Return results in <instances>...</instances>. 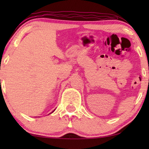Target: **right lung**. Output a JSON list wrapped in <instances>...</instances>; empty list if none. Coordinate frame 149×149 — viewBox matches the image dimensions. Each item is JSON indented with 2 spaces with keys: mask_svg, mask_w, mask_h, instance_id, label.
Listing matches in <instances>:
<instances>
[{
  "mask_svg": "<svg viewBox=\"0 0 149 149\" xmlns=\"http://www.w3.org/2000/svg\"><path fill=\"white\" fill-rule=\"evenodd\" d=\"M54 111H53V112H54Z\"/></svg>",
  "mask_w": 149,
  "mask_h": 149,
  "instance_id": "right-lung-1",
  "label": "right lung"
}]
</instances>
